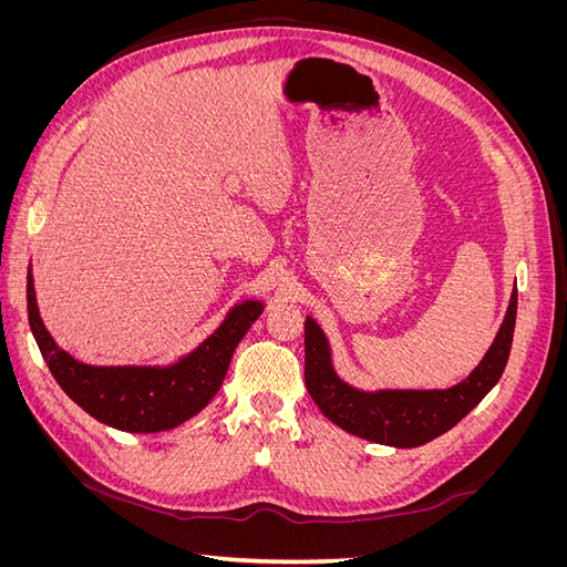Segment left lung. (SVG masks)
<instances>
[{
	"label": "left lung",
	"mask_w": 567,
	"mask_h": 567,
	"mask_svg": "<svg viewBox=\"0 0 567 567\" xmlns=\"http://www.w3.org/2000/svg\"><path fill=\"white\" fill-rule=\"evenodd\" d=\"M518 290L513 288L508 310L492 348L466 381L447 390H375L364 392L340 379L331 348L319 323L305 319V385L321 414L357 437L390 447H421L440 437L483 402L506 369L513 329H516Z\"/></svg>",
	"instance_id": "left-lung-1"
}]
</instances>
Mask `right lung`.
<instances>
[{
    "instance_id": "add662e5",
    "label": "right lung",
    "mask_w": 567,
    "mask_h": 567,
    "mask_svg": "<svg viewBox=\"0 0 567 567\" xmlns=\"http://www.w3.org/2000/svg\"><path fill=\"white\" fill-rule=\"evenodd\" d=\"M262 310L260 300L234 305L217 331L175 364L92 367L78 362L49 336L28 269V321L51 375L90 416L125 433L169 431L208 406L225 381L236 346Z\"/></svg>"
}]
</instances>
